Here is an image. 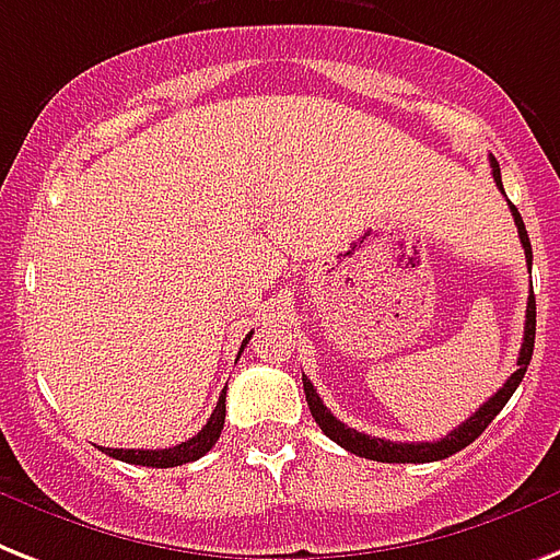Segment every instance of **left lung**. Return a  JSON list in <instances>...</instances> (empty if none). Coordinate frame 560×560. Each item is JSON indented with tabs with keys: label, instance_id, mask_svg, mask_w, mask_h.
<instances>
[{
	"label": "left lung",
	"instance_id": "8db88e82",
	"mask_svg": "<svg viewBox=\"0 0 560 560\" xmlns=\"http://www.w3.org/2000/svg\"><path fill=\"white\" fill-rule=\"evenodd\" d=\"M491 176L498 182V187L503 190V182H500V164L498 159L491 155ZM512 217L514 225H517V236H521L523 252H526V262L532 266V245H529V234H526V225H523L521 213L514 205ZM532 350H535V294L529 292V301H526V324H523V343H521V355H517V370L506 378V384L500 387L494 396H491L486 405L477 410L474 416H468L459 428L445 436V440L436 442H390V440H378V436H366V433H358L355 428H347L341 419H335L332 410H326V405L320 401V396L315 393L312 382H308L306 375H303V393H306L308 410L315 416L317 428L329 436L332 442H338L341 448H347L355 457L364 459H375V463H436V459H445L451 454H457L463 451L465 445H471L477 436H480L486 428L491 424V419L506 407V401L512 399V393L517 390V384L523 382V375H526V366L532 361Z\"/></svg>",
	"mask_w": 560,
	"mask_h": 560
}]
</instances>
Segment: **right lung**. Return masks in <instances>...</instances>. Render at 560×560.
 <instances>
[{
    "mask_svg": "<svg viewBox=\"0 0 560 560\" xmlns=\"http://www.w3.org/2000/svg\"><path fill=\"white\" fill-rule=\"evenodd\" d=\"M254 335V332H252ZM252 335L245 338L240 352L245 350V343L252 341ZM222 424H225V390L219 396L217 401V410L210 413L208 424H205L202 431L196 433L194 440L182 442L176 448H159V451H144V448H106V454L120 463H129V465H150V468H173V465H185V463H194V459L205 457L213 445H217L219 433H222Z\"/></svg>",
    "mask_w": 560,
    "mask_h": 560,
    "instance_id": "right-lung-1",
    "label": "right lung"
}]
</instances>
